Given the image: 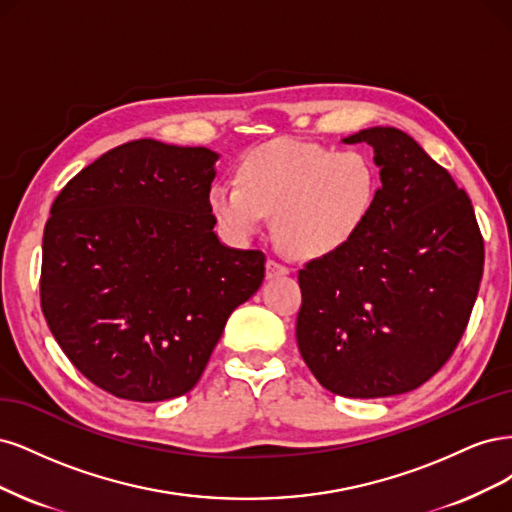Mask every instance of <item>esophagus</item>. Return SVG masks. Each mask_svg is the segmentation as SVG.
I'll return each instance as SVG.
<instances>
[{
	"mask_svg": "<svg viewBox=\"0 0 512 512\" xmlns=\"http://www.w3.org/2000/svg\"><path fill=\"white\" fill-rule=\"evenodd\" d=\"M285 274H289V268L283 266V263H278V261H274V259H268V261H266V276H268V278L285 276Z\"/></svg>",
	"mask_w": 512,
	"mask_h": 512,
	"instance_id": "1",
	"label": "esophagus"
}]
</instances>
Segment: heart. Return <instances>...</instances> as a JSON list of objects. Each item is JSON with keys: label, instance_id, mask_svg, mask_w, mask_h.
<instances>
[{"label": "heart", "instance_id": "1", "mask_svg": "<svg viewBox=\"0 0 512 512\" xmlns=\"http://www.w3.org/2000/svg\"><path fill=\"white\" fill-rule=\"evenodd\" d=\"M378 172L359 151L276 140L244 155L238 185L219 180L208 204L229 236L251 238L266 214L274 234L295 257L332 255L353 240L376 204Z\"/></svg>", "mask_w": 512, "mask_h": 512}]
</instances>
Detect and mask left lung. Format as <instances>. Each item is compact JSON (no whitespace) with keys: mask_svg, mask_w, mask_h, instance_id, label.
I'll return each instance as SVG.
<instances>
[{"mask_svg":"<svg viewBox=\"0 0 512 512\" xmlns=\"http://www.w3.org/2000/svg\"><path fill=\"white\" fill-rule=\"evenodd\" d=\"M381 168L364 227L300 270V353L344 398H387L421 387L466 332L485 246L474 208L451 174L395 127L361 129Z\"/></svg>","mask_w":512,"mask_h":512,"instance_id":"1","label":"left lung"}]
</instances>
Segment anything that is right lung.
<instances>
[{"label": "right lung", "instance_id": "obj_1", "mask_svg": "<svg viewBox=\"0 0 512 512\" xmlns=\"http://www.w3.org/2000/svg\"><path fill=\"white\" fill-rule=\"evenodd\" d=\"M219 155L151 138L112 148L61 189L44 227L40 302L61 351L131 402L195 387L266 255L221 244Z\"/></svg>", "mask_w": 512, "mask_h": 512}]
</instances>
